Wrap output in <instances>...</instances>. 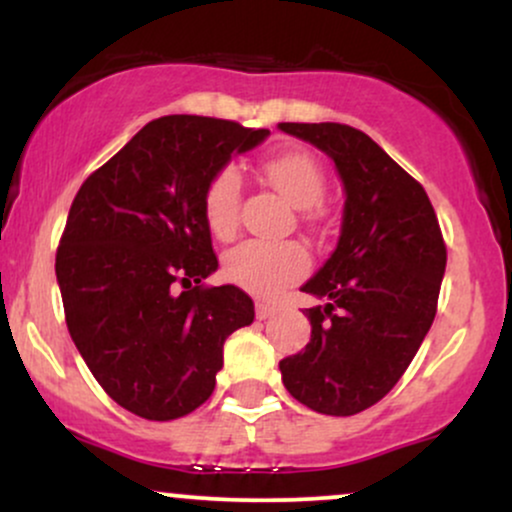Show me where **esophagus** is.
Wrapping results in <instances>:
<instances>
[{"mask_svg": "<svg viewBox=\"0 0 512 512\" xmlns=\"http://www.w3.org/2000/svg\"><path fill=\"white\" fill-rule=\"evenodd\" d=\"M276 313H279V308H276V305L255 303V315H257V320H269V317H274Z\"/></svg>", "mask_w": 512, "mask_h": 512, "instance_id": "34e87169", "label": "esophagus"}]
</instances>
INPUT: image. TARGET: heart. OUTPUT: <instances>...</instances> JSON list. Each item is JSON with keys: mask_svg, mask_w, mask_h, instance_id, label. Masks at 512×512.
I'll list each match as a JSON object with an SVG mask.
<instances>
[{"mask_svg": "<svg viewBox=\"0 0 512 512\" xmlns=\"http://www.w3.org/2000/svg\"><path fill=\"white\" fill-rule=\"evenodd\" d=\"M262 175L293 207L303 209L310 221L320 214L325 195V170L313 154L303 149H286L262 161ZM243 178L233 166L216 170L204 190V219L216 238L226 240L238 231ZM310 269V255L296 240H245L226 252L223 274L231 284L255 293L276 296L281 289L303 279Z\"/></svg>", "mask_w": 512, "mask_h": 512, "instance_id": "heart-1", "label": "heart"}]
</instances>
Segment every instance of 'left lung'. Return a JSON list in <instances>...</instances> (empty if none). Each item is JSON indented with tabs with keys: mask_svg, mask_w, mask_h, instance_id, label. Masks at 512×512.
Segmentation results:
<instances>
[{
	"mask_svg": "<svg viewBox=\"0 0 512 512\" xmlns=\"http://www.w3.org/2000/svg\"><path fill=\"white\" fill-rule=\"evenodd\" d=\"M325 151L344 182L337 250L305 293L310 342L279 361L293 399L317 414L351 416L380 402L416 356L438 310L448 250L421 182L361 129L279 122Z\"/></svg>",
	"mask_w": 512,
	"mask_h": 512,
	"instance_id": "left-lung-1",
	"label": "left lung"
}]
</instances>
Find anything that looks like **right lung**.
Returning a JSON list of instances; mask_svg holds the SVG:
<instances>
[{
  "label": "right lung",
  "mask_w": 512,
  "mask_h": 512,
  "mask_svg": "<svg viewBox=\"0 0 512 512\" xmlns=\"http://www.w3.org/2000/svg\"><path fill=\"white\" fill-rule=\"evenodd\" d=\"M269 129L166 115L139 129L76 192L55 257L64 320L120 407L170 421L216 387L228 334L255 320L238 286H207L219 260L204 190Z\"/></svg>",
  "instance_id": "obj_1"
}]
</instances>
